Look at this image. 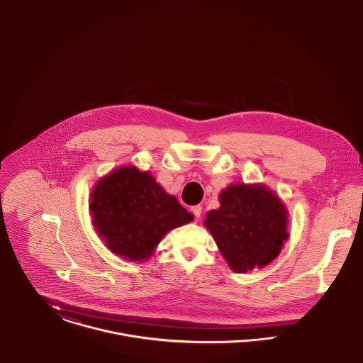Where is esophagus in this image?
<instances>
[{
  "mask_svg": "<svg viewBox=\"0 0 363 363\" xmlns=\"http://www.w3.org/2000/svg\"><path fill=\"white\" fill-rule=\"evenodd\" d=\"M192 213H194L196 218H200V216H201V206H194L192 207Z\"/></svg>",
  "mask_w": 363,
  "mask_h": 363,
  "instance_id": "34e87169",
  "label": "esophagus"
}]
</instances>
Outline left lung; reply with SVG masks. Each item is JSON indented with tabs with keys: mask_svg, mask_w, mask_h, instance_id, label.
Wrapping results in <instances>:
<instances>
[{
	"mask_svg": "<svg viewBox=\"0 0 363 363\" xmlns=\"http://www.w3.org/2000/svg\"><path fill=\"white\" fill-rule=\"evenodd\" d=\"M221 206L207 213L206 228L232 271L245 274L272 262L289 239L287 210L275 192L261 184L223 189Z\"/></svg>",
	"mask_w": 363,
	"mask_h": 363,
	"instance_id": "obj_1",
	"label": "left lung"
}]
</instances>
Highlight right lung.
Here are the masks:
<instances>
[{
	"label": "right lung",
	"mask_w": 363,
	"mask_h": 363,
	"mask_svg": "<svg viewBox=\"0 0 363 363\" xmlns=\"http://www.w3.org/2000/svg\"><path fill=\"white\" fill-rule=\"evenodd\" d=\"M89 210L109 250L137 262L152 257L171 229L194 220L149 171L134 166L117 168L101 178L91 194Z\"/></svg>",
	"instance_id": "obj_1"
}]
</instances>
